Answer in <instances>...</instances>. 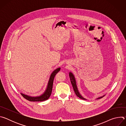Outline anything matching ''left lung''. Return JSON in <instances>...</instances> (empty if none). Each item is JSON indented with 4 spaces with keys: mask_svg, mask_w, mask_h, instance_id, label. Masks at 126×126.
I'll return each mask as SVG.
<instances>
[{
    "mask_svg": "<svg viewBox=\"0 0 126 126\" xmlns=\"http://www.w3.org/2000/svg\"><path fill=\"white\" fill-rule=\"evenodd\" d=\"M69 77H70V80H71V84L72 85V86H73V89H74V91L75 92V94L77 95V97H78L79 98H80V99H83V100H86V99L84 98L83 97H82V96L80 94L78 89H77V86H76V81H75V77L73 75V74L70 72L69 73ZM102 98V97H100L98 99H100V98Z\"/></svg>",
    "mask_w": 126,
    "mask_h": 126,
    "instance_id": "1",
    "label": "left lung"
}]
</instances>
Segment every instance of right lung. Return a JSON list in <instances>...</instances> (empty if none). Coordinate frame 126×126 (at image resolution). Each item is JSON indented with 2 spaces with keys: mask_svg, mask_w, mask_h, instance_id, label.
Returning a JSON list of instances; mask_svg holds the SVG:
<instances>
[{
  "mask_svg": "<svg viewBox=\"0 0 126 126\" xmlns=\"http://www.w3.org/2000/svg\"><path fill=\"white\" fill-rule=\"evenodd\" d=\"M60 68H58L53 72L50 76V77L48 82L47 88L44 93L42 95L38 97H35L28 96L26 95H24L22 93H21V95L26 100L29 101H32V102H40V101H43L48 100L50 97V96H51V94L52 93L54 79V77L56 74L60 71Z\"/></svg>",
  "mask_w": 126,
  "mask_h": 126,
  "instance_id": "1",
  "label": "right lung"
}]
</instances>
